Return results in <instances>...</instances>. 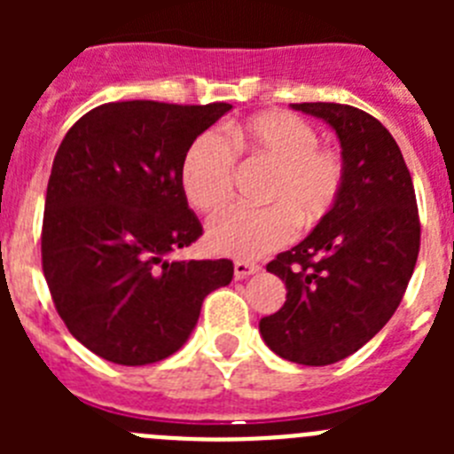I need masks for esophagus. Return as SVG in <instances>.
I'll list each match as a JSON object with an SVG mask.
<instances>
[{"mask_svg":"<svg viewBox=\"0 0 454 454\" xmlns=\"http://www.w3.org/2000/svg\"><path fill=\"white\" fill-rule=\"evenodd\" d=\"M259 272V266L250 262H234V277L236 279H246V277Z\"/></svg>","mask_w":454,"mask_h":454,"instance_id":"1","label":"esophagus"}]
</instances>
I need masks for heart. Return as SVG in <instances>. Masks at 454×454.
I'll list each match as a JSON object with an SVG mask.
<instances>
[{
  "label": "heart",
  "instance_id": "heart-1",
  "mask_svg": "<svg viewBox=\"0 0 454 454\" xmlns=\"http://www.w3.org/2000/svg\"><path fill=\"white\" fill-rule=\"evenodd\" d=\"M230 138L275 166L266 188L270 207H230L208 223L211 250L234 259H259L279 250L295 236V227H316L332 214L346 186V161L318 145V131L293 114L270 111L231 124ZM236 151L215 131L198 136L182 166V184L191 207L214 214L231 198Z\"/></svg>",
  "mask_w": 454,
  "mask_h": 454
}]
</instances>
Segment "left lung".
<instances>
[{
    "label": "left lung",
    "mask_w": 454,
    "mask_h": 454,
    "mask_svg": "<svg viewBox=\"0 0 454 454\" xmlns=\"http://www.w3.org/2000/svg\"><path fill=\"white\" fill-rule=\"evenodd\" d=\"M291 106L336 131L346 186L332 214L266 266L286 284V302L259 332L282 359L327 366L395 314L419 259V207L403 152L380 120L348 104Z\"/></svg>",
    "instance_id": "8db88e82"
}]
</instances>
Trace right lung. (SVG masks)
I'll return each instance as SVG.
<instances>
[{"label": "right lung", "mask_w": 454, "mask_h": 454, "mask_svg": "<svg viewBox=\"0 0 454 454\" xmlns=\"http://www.w3.org/2000/svg\"><path fill=\"white\" fill-rule=\"evenodd\" d=\"M231 104L108 102L72 124L54 156L43 272L70 334L90 352L145 366L177 352L230 259L172 262L202 236L182 184L192 140Z\"/></svg>", "instance_id": "1"}]
</instances>
